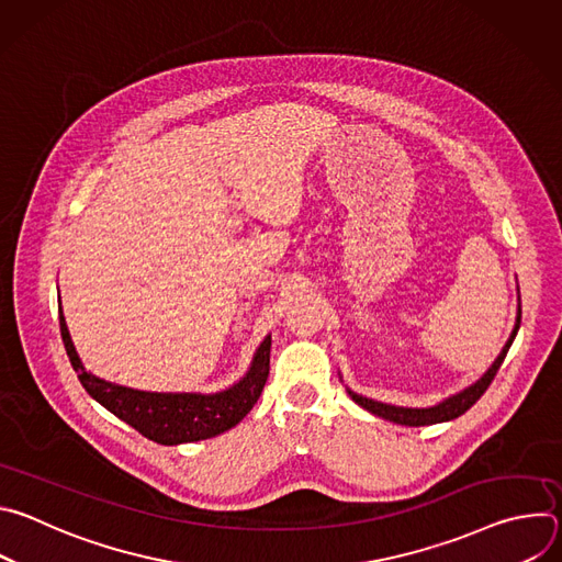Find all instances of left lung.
I'll return each mask as SVG.
<instances>
[{
  "instance_id": "obj_1",
  "label": "left lung",
  "mask_w": 562,
  "mask_h": 562,
  "mask_svg": "<svg viewBox=\"0 0 562 562\" xmlns=\"http://www.w3.org/2000/svg\"><path fill=\"white\" fill-rule=\"evenodd\" d=\"M520 313H522V308H520V289H518L516 325H514L512 336H509V340L505 342L503 351L498 353V358L492 362V367H490L483 375H480L475 382H471L469 386L460 389L458 393H451L449 397L440 400V403H438V405H434V407H397V405L380 403V400H373V397L360 395V393L351 391L349 386H347V393L351 395V400H353L356 405H360V407H362V409H367L369 414H373V416H378V418H382V420L395 423V425H405V427H425V425L449 423V420H453V418L462 416L467 409H471V407L477 403V397L483 395V393L487 391V386L492 384L494 375L498 373V369H501V364H503V360H505V356H507V351H509V347H512V342H514V338H516V334H518V329H520Z\"/></svg>"
}]
</instances>
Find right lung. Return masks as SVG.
<instances>
[{
    "instance_id": "obj_1",
    "label": "right lung",
    "mask_w": 562,
    "mask_h": 562,
    "mask_svg": "<svg viewBox=\"0 0 562 562\" xmlns=\"http://www.w3.org/2000/svg\"><path fill=\"white\" fill-rule=\"evenodd\" d=\"M59 331L66 356L87 389V393L113 416L131 425L144 438L157 445H182L215 438L243 420L267 384L271 336H267L254 353L249 371L231 386L215 393L200 391H142L109 382L91 373L79 360L70 340L66 317L59 302Z\"/></svg>"
}]
</instances>
